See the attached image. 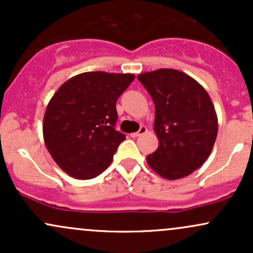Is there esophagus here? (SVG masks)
I'll return each mask as SVG.
<instances>
[{
  "mask_svg": "<svg viewBox=\"0 0 253 253\" xmlns=\"http://www.w3.org/2000/svg\"><path fill=\"white\" fill-rule=\"evenodd\" d=\"M146 132H147V127L141 126V127H140V129H139L138 132L132 133V134H130V136H132V138H136V136H140V135L145 134V133H146Z\"/></svg>",
  "mask_w": 253,
  "mask_h": 253,
  "instance_id": "esophagus-1",
  "label": "esophagus"
}]
</instances>
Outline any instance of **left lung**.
<instances>
[{
  "label": "left lung",
  "mask_w": 253,
  "mask_h": 253,
  "mask_svg": "<svg viewBox=\"0 0 253 253\" xmlns=\"http://www.w3.org/2000/svg\"><path fill=\"white\" fill-rule=\"evenodd\" d=\"M155 102L159 145L146 157L149 167L165 179H179L210 157L217 135V115L210 95L197 81L175 69L138 75Z\"/></svg>",
  "instance_id": "1"
}]
</instances>
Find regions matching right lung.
Listing matches in <instances>:
<instances>
[{"instance_id":"right-lung-1","label":"right lung","mask_w":253,"mask_h":253,"mask_svg":"<svg viewBox=\"0 0 253 253\" xmlns=\"http://www.w3.org/2000/svg\"><path fill=\"white\" fill-rule=\"evenodd\" d=\"M133 74L83 72L64 82L46 107L42 135L58 167L77 179L94 178L113 161L125 134L115 130L119 96Z\"/></svg>"}]
</instances>
